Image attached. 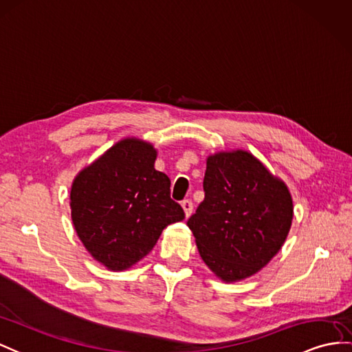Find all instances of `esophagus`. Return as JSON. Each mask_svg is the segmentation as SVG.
Segmentation results:
<instances>
[{
	"label": "esophagus",
	"mask_w": 352,
	"mask_h": 352,
	"mask_svg": "<svg viewBox=\"0 0 352 352\" xmlns=\"http://www.w3.org/2000/svg\"><path fill=\"white\" fill-rule=\"evenodd\" d=\"M181 206H182V209H184V212H185V217H186V218L191 217L192 209H194L192 201H191V200H184V201L181 203Z\"/></svg>",
	"instance_id": "34e87169"
}]
</instances>
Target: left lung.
Wrapping results in <instances>:
<instances>
[{"label": "left lung", "instance_id": "8db88e82", "mask_svg": "<svg viewBox=\"0 0 352 352\" xmlns=\"http://www.w3.org/2000/svg\"><path fill=\"white\" fill-rule=\"evenodd\" d=\"M204 200L188 219L201 260L221 280L255 275L284 245L293 197L252 153L221 151L206 160Z\"/></svg>", "mask_w": 352, "mask_h": 352}]
</instances>
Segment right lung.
I'll use <instances>...</instances> for the list:
<instances>
[{
  "instance_id": "obj_1",
  "label": "right lung",
  "mask_w": 352,
  "mask_h": 352,
  "mask_svg": "<svg viewBox=\"0 0 352 352\" xmlns=\"http://www.w3.org/2000/svg\"><path fill=\"white\" fill-rule=\"evenodd\" d=\"M157 149L125 137L76 175L72 221L91 256L111 272L144 258L167 226L185 218L170 199V179L155 170Z\"/></svg>"
}]
</instances>
